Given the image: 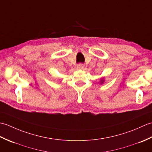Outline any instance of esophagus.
<instances>
[{
  "mask_svg": "<svg viewBox=\"0 0 152 152\" xmlns=\"http://www.w3.org/2000/svg\"><path fill=\"white\" fill-rule=\"evenodd\" d=\"M83 69V65L82 64H79L77 65V69H79V70H82Z\"/></svg>",
  "mask_w": 152,
  "mask_h": 152,
  "instance_id": "obj_1",
  "label": "esophagus"
}]
</instances>
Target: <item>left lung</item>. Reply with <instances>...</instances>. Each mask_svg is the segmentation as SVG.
<instances>
[{
	"mask_svg": "<svg viewBox=\"0 0 152 152\" xmlns=\"http://www.w3.org/2000/svg\"><path fill=\"white\" fill-rule=\"evenodd\" d=\"M104 79H101V83H103V82H104Z\"/></svg>",
	"mask_w": 152,
	"mask_h": 152,
	"instance_id": "left-lung-1",
	"label": "left lung"
}]
</instances>
